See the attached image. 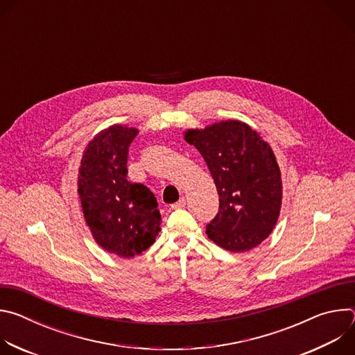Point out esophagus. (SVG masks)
<instances>
[{
	"mask_svg": "<svg viewBox=\"0 0 355 355\" xmlns=\"http://www.w3.org/2000/svg\"><path fill=\"white\" fill-rule=\"evenodd\" d=\"M187 205V199H185V196H182L178 202H175V204H173L171 207H170V209H181V208H184Z\"/></svg>",
	"mask_w": 355,
	"mask_h": 355,
	"instance_id": "34e87169",
	"label": "esophagus"
}]
</instances>
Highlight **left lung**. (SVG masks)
<instances>
[{
	"mask_svg": "<svg viewBox=\"0 0 355 355\" xmlns=\"http://www.w3.org/2000/svg\"><path fill=\"white\" fill-rule=\"evenodd\" d=\"M184 139L204 157L219 193V212L207 226L208 237L232 252L261 244L282 205L281 170L270 143L237 119L187 129Z\"/></svg>",
	"mask_w": 355,
	"mask_h": 355,
	"instance_id": "8db88e82",
	"label": "left lung"
}]
</instances>
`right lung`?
<instances>
[{"label":"right lung","mask_w":355,"mask_h":355,"mask_svg":"<svg viewBox=\"0 0 355 355\" xmlns=\"http://www.w3.org/2000/svg\"><path fill=\"white\" fill-rule=\"evenodd\" d=\"M137 133L139 129L119 123L98 132L84 148L77 180L95 243L122 259L147 250L162 225L153 192L126 180L128 148Z\"/></svg>","instance_id":"1"}]
</instances>
